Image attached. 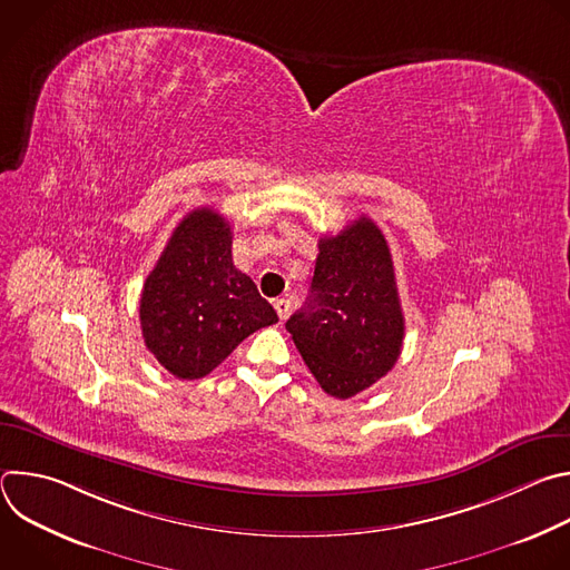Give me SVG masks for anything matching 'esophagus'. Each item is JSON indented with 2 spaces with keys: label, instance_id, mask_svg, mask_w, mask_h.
<instances>
[{
  "label": "esophagus",
  "instance_id": "obj_1",
  "mask_svg": "<svg viewBox=\"0 0 570 570\" xmlns=\"http://www.w3.org/2000/svg\"><path fill=\"white\" fill-rule=\"evenodd\" d=\"M275 311H277L279 320H286V317H288V313H291V299H288V297H279V299H275Z\"/></svg>",
  "mask_w": 570,
  "mask_h": 570
}]
</instances>
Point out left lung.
Returning <instances> with one entry per match:
<instances>
[{"label":"left lung","instance_id":"8db88e82","mask_svg":"<svg viewBox=\"0 0 570 570\" xmlns=\"http://www.w3.org/2000/svg\"><path fill=\"white\" fill-rule=\"evenodd\" d=\"M311 295L286 330L320 387L350 399L387 374L403 345L392 255L376 223L361 216L317 240Z\"/></svg>","mask_w":570,"mask_h":570}]
</instances>
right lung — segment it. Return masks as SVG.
Returning <instances> with one entry per match:
<instances>
[{
	"label": "right lung",
	"mask_w": 570,
	"mask_h": 570,
	"mask_svg": "<svg viewBox=\"0 0 570 570\" xmlns=\"http://www.w3.org/2000/svg\"><path fill=\"white\" fill-rule=\"evenodd\" d=\"M279 317L232 262V227L209 207L189 212L144 282L146 350L178 379H203L238 343Z\"/></svg>",
	"instance_id": "1"
}]
</instances>
